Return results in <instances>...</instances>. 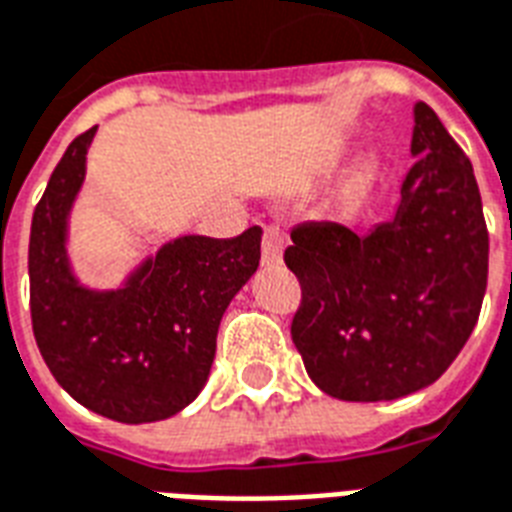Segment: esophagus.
Here are the masks:
<instances>
[{
	"label": "esophagus",
	"mask_w": 512,
	"mask_h": 512,
	"mask_svg": "<svg viewBox=\"0 0 512 512\" xmlns=\"http://www.w3.org/2000/svg\"><path fill=\"white\" fill-rule=\"evenodd\" d=\"M283 248V229L267 227V232H264V243H261V264H264V267H275V264H280V261H283Z\"/></svg>",
	"instance_id": "34e87169"
}]
</instances>
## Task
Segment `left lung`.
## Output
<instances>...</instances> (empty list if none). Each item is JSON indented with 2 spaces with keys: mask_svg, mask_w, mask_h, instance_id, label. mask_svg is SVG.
I'll use <instances>...</instances> for the list:
<instances>
[{
  "mask_svg": "<svg viewBox=\"0 0 512 512\" xmlns=\"http://www.w3.org/2000/svg\"><path fill=\"white\" fill-rule=\"evenodd\" d=\"M411 157L390 221L368 235L301 224L285 248L301 283L293 344L331 398L374 403L422 390L478 323L489 275L481 192L465 152L422 101Z\"/></svg>",
  "mask_w": 512,
  "mask_h": 512,
  "instance_id": "1",
  "label": "left lung"
}]
</instances>
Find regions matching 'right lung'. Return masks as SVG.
Wrapping results in <instances>:
<instances>
[{
    "instance_id": "obj_1",
    "label": "right lung",
    "mask_w": 512,
    "mask_h": 512,
    "mask_svg": "<svg viewBox=\"0 0 512 512\" xmlns=\"http://www.w3.org/2000/svg\"><path fill=\"white\" fill-rule=\"evenodd\" d=\"M95 130L71 141L31 219V326L50 374L77 403L125 425L160 422L208 382L221 318L259 269L261 227L229 240L176 237L120 288H87L66 245Z\"/></svg>"
}]
</instances>
